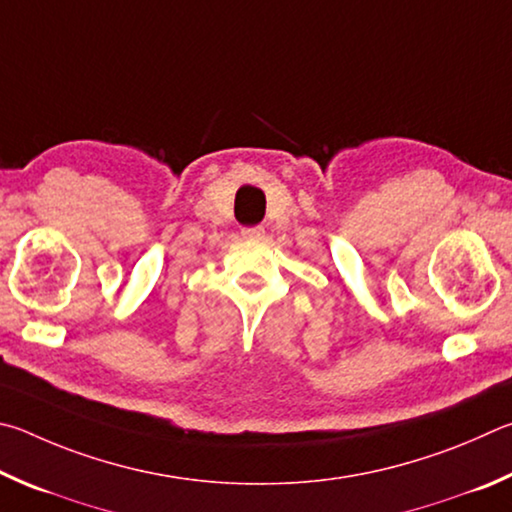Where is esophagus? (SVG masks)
Masks as SVG:
<instances>
[{"instance_id": "esophagus-1", "label": "esophagus", "mask_w": 512, "mask_h": 512, "mask_svg": "<svg viewBox=\"0 0 512 512\" xmlns=\"http://www.w3.org/2000/svg\"><path fill=\"white\" fill-rule=\"evenodd\" d=\"M240 233H242V238H247V240H261L265 236V229L263 227H245Z\"/></svg>"}]
</instances>
